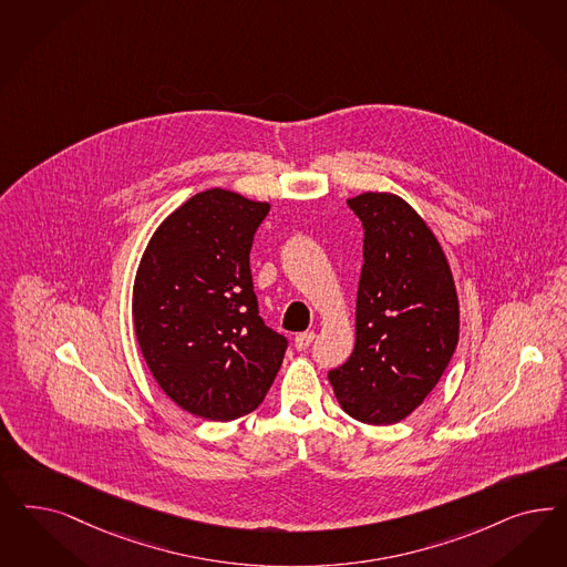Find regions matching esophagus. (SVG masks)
<instances>
[{"label":"esophagus","mask_w":567,"mask_h":567,"mask_svg":"<svg viewBox=\"0 0 567 567\" xmlns=\"http://www.w3.org/2000/svg\"><path fill=\"white\" fill-rule=\"evenodd\" d=\"M312 340H315V331H302V333L296 336L293 347L298 348V350H307V348L311 347Z\"/></svg>","instance_id":"1"}]
</instances>
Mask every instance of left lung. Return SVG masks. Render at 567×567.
Instances as JSON below:
<instances>
[{"mask_svg":"<svg viewBox=\"0 0 567 567\" xmlns=\"http://www.w3.org/2000/svg\"><path fill=\"white\" fill-rule=\"evenodd\" d=\"M348 206L365 229V262L354 350L329 384L350 417L385 425L439 384L457 348V290L439 239L406 202L367 192Z\"/></svg>","mask_w":567,"mask_h":567,"instance_id":"obj_1","label":"left lung"}]
</instances>
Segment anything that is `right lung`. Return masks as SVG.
Instances as JSON below:
<instances>
[{"label": "right lung", "instance_id": "1", "mask_svg": "<svg viewBox=\"0 0 567 567\" xmlns=\"http://www.w3.org/2000/svg\"><path fill=\"white\" fill-rule=\"evenodd\" d=\"M267 202L206 189L150 239L133 286L135 336L154 380L183 411L231 421L274 384L288 340L258 315L250 250Z\"/></svg>", "mask_w": 567, "mask_h": 567}]
</instances>
